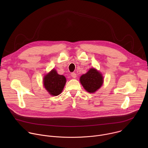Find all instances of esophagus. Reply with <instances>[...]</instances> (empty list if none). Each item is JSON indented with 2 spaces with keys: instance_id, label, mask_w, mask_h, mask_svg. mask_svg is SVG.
<instances>
[{
  "instance_id": "1",
  "label": "esophagus",
  "mask_w": 148,
  "mask_h": 148,
  "mask_svg": "<svg viewBox=\"0 0 148 148\" xmlns=\"http://www.w3.org/2000/svg\"><path fill=\"white\" fill-rule=\"evenodd\" d=\"M71 77H72L73 78H75L77 77V75H76V74H75V73H72L71 74Z\"/></svg>"
}]
</instances>
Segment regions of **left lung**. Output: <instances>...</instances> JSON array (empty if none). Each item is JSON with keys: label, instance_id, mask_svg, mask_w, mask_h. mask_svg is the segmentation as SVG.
I'll return each mask as SVG.
<instances>
[{"label": "left lung", "instance_id": "8db88e82", "mask_svg": "<svg viewBox=\"0 0 148 148\" xmlns=\"http://www.w3.org/2000/svg\"><path fill=\"white\" fill-rule=\"evenodd\" d=\"M79 81L87 92L94 93L102 86L103 78L99 71L94 68H91L86 74L81 76Z\"/></svg>", "mask_w": 148, "mask_h": 148}]
</instances>
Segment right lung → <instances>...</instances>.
<instances>
[{
	"instance_id": "right-lung-1",
	"label": "right lung",
	"mask_w": 148,
	"mask_h": 148,
	"mask_svg": "<svg viewBox=\"0 0 148 148\" xmlns=\"http://www.w3.org/2000/svg\"><path fill=\"white\" fill-rule=\"evenodd\" d=\"M66 83V77L58 74L55 69L45 75L43 85L48 92L53 96L60 94Z\"/></svg>"
}]
</instances>
